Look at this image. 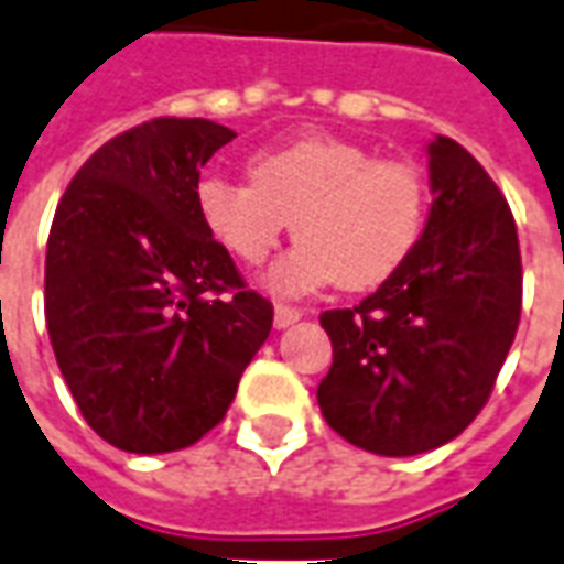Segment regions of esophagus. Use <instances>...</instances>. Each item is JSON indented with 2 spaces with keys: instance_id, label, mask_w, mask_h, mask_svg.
Here are the masks:
<instances>
[{
  "instance_id": "1",
  "label": "esophagus",
  "mask_w": 564,
  "mask_h": 564,
  "mask_svg": "<svg viewBox=\"0 0 564 564\" xmlns=\"http://www.w3.org/2000/svg\"><path fill=\"white\" fill-rule=\"evenodd\" d=\"M299 317H302V311L290 308V305H278V308H274V326H278V329H286V326H293Z\"/></svg>"
}]
</instances>
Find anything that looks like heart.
<instances>
[{
	"label": "heart",
	"mask_w": 564,
	"mask_h": 564,
	"mask_svg": "<svg viewBox=\"0 0 564 564\" xmlns=\"http://www.w3.org/2000/svg\"><path fill=\"white\" fill-rule=\"evenodd\" d=\"M250 183L210 173L195 210L210 241L247 269L262 265L293 219L295 243L271 269L278 293L338 281L384 283L415 250L427 219V180L415 161L378 159L338 137H299L247 161Z\"/></svg>",
	"instance_id": "heart-1"
}]
</instances>
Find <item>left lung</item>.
I'll return each mask as SVG.
<instances>
[{
  "instance_id": "left-lung-1",
  "label": "left lung",
  "mask_w": 564,
  "mask_h": 564,
  "mask_svg": "<svg viewBox=\"0 0 564 564\" xmlns=\"http://www.w3.org/2000/svg\"><path fill=\"white\" fill-rule=\"evenodd\" d=\"M427 155L433 204L415 250L360 305L321 314L333 341L323 419L388 458L443 446L482 412L522 311L519 235L501 188L448 137Z\"/></svg>"
}]
</instances>
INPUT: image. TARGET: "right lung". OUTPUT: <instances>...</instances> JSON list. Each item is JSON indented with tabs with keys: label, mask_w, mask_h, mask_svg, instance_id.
<instances>
[{
	"label": "right lung",
	"mask_w": 564,
	"mask_h": 564,
	"mask_svg": "<svg viewBox=\"0 0 564 564\" xmlns=\"http://www.w3.org/2000/svg\"><path fill=\"white\" fill-rule=\"evenodd\" d=\"M231 140L207 118L143 121L78 167L51 223V348L82 419L133 455L214 431L271 333V302L195 210L200 167Z\"/></svg>",
	"instance_id": "right-lung-1"
}]
</instances>
